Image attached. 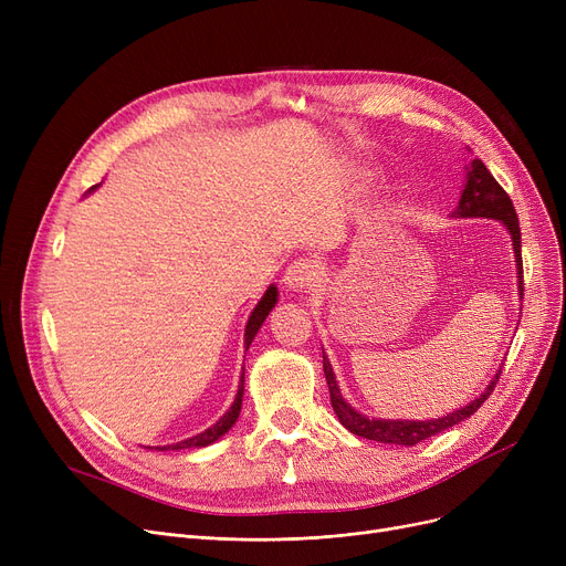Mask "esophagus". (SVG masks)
<instances>
[{"mask_svg":"<svg viewBox=\"0 0 566 566\" xmlns=\"http://www.w3.org/2000/svg\"><path fill=\"white\" fill-rule=\"evenodd\" d=\"M318 280V265L310 259H295L284 273V284L289 291H305Z\"/></svg>","mask_w":566,"mask_h":566,"instance_id":"obj_1","label":"esophagus"}]
</instances>
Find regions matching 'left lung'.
Segmentation results:
<instances>
[{"instance_id": "obj_1", "label": "left lung", "mask_w": 566, "mask_h": 566, "mask_svg": "<svg viewBox=\"0 0 566 566\" xmlns=\"http://www.w3.org/2000/svg\"><path fill=\"white\" fill-rule=\"evenodd\" d=\"M452 218H486V220H497L504 224V229L512 235V245H514V259H516V277H518V298H523V261H521V227L518 218L514 211V203L510 195L500 188V184L491 176L486 165L474 158L465 167V178H463V190L459 206L452 211ZM323 374L325 380H328V390H331V403L333 410L344 424L355 436H363L367 440L376 442H388V444H403V448H412L436 433H442L452 429L454 424L468 420L472 412H478V408L489 399L493 392L495 382L500 378V369L495 376L489 380L486 390L472 399L470 403L442 415V418H431V420H382V418H369V415H363L360 410H355L344 397L337 385V376L333 371V365L328 360V355L323 350Z\"/></svg>"}]
</instances>
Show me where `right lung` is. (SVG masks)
I'll use <instances>...</instances> for the list:
<instances>
[{
  "instance_id": "obj_1",
  "label": "right lung",
  "mask_w": 566,
  "mask_h": 566,
  "mask_svg": "<svg viewBox=\"0 0 566 566\" xmlns=\"http://www.w3.org/2000/svg\"><path fill=\"white\" fill-rule=\"evenodd\" d=\"M98 186H94L92 190L88 192H94ZM277 286L275 284H271L265 289V293L261 295V301L256 303V307L252 310V314H250V318H248V325H245V350L250 348V344L254 342V337H256V333H259V328L263 325V321H265V316L271 314V310L277 305ZM245 371H243V376H241V385H238V395H235V399H233V403L229 406V410L222 415V418L213 424V427H208L206 431H201V433H197V436H192V438H186V440H181V442H171V444H163V448H156V450H192V448H206V444H213L216 440H220L233 424H235V420H238V415H241V406H243V392H245ZM151 450V448H148Z\"/></svg>"
}]
</instances>
